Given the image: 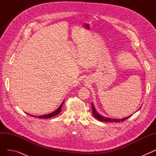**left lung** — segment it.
<instances>
[{"instance_id":"1","label":"left lung","mask_w":156,"mask_h":156,"mask_svg":"<svg viewBox=\"0 0 156 156\" xmlns=\"http://www.w3.org/2000/svg\"><path fill=\"white\" fill-rule=\"evenodd\" d=\"M92 114H93V115L94 116V117L96 119H97L98 120H99L101 121H103V122H121V121H123L127 119L128 118H129L131 116H132V115H131L129 116H128L126 118H122V119H112V118H105V117L101 116L100 114L97 112V111L95 110V109L94 108L93 103L92 104ZM140 109V108H139V109Z\"/></svg>"}]
</instances>
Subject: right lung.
Wrapping results in <instances>:
<instances>
[{
	"instance_id": "obj_1",
	"label": "right lung",
	"mask_w": 156,
	"mask_h": 156,
	"mask_svg": "<svg viewBox=\"0 0 156 156\" xmlns=\"http://www.w3.org/2000/svg\"><path fill=\"white\" fill-rule=\"evenodd\" d=\"M64 102V101L62 102V104L60 105L59 107L58 108H57L55 111H54L53 112H51V113H50V114H46V115L35 116L31 115V114H28V113H27V114H28V115H30V116H34V117H35V118H37V117H38V118H52V117L55 116L56 115H57V114H58L61 112V109H62V105H63Z\"/></svg>"
}]
</instances>
